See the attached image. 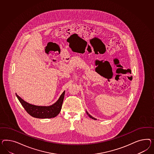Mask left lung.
Returning a JSON list of instances; mask_svg holds the SVG:
<instances>
[{"label": "left lung", "mask_w": 154, "mask_h": 154, "mask_svg": "<svg viewBox=\"0 0 154 154\" xmlns=\"http://www.w3.org/2000/svg\"><path fill=\"white\" fill-rule=\"evenodd\" d=\"M86 113H87V114H88V116L90 117V118H92V119H94V120H96V118H94L93 116H92L91 115H90L89 114H88V112H86Z\"/></svg>", "instance_id": "8db88e82"}]
</instances>
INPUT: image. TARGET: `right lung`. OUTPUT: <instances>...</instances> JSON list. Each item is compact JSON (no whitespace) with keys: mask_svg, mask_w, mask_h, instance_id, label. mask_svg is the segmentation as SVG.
<instances>
[{"mask_svg":"<svg viewBox=\"0 0 154 154\" xmlns=\"http://www.w3.org/2000/svg\"><path fill=\"white\" fill-rule=\"evenodd\" d=\"M64 94L65 91L63 92L56 103L50 106H37L29 104L21 99L19 96L17 95V94H16L18 99L27 113L34 118L41 119L54 118L58 115L62 106Z\"/></svg>","mask_w":154,"mask_h":154,"instance_id":"obj_1","label":"right lung"}]
</instances>
